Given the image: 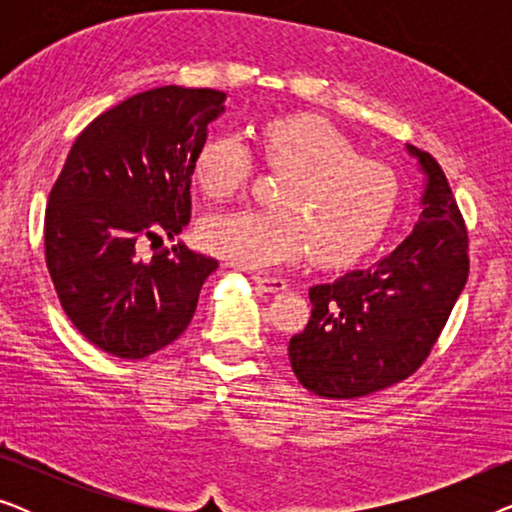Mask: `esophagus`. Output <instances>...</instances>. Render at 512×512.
<instances>
[{"instance_id":"34e87169","label":"esophagus","mask_w":512,"mask_h":512,"mask_svg":"<svg viewBox=\"0 0 512 512\" xmlns=\"http://www.w3.org/2000/svg\"><path fill=\"white\" fill-rule=\"evenodd\" d=\"M254 282L258 289L268 291V293H279L286 289V282L282 277H275V275H254Z\"/></svg>"}]
</instances>
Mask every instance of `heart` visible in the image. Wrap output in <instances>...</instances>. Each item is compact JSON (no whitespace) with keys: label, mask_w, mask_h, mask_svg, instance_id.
<instances>
[{"label":"heart","mask_w":512,"mask_h":512,"mask_svg":"<svg viewBox=\"0 0 512 512\" xmlns=\"http://www.w3.org/2000/svg\"><path fill=\"white\" fill-rule=\"evenodd\" d=\"M258 156L286 172L272 209L209 214L200 242L244 268H275L312 251L319 265H347L366 256L394 219L401 181L382 160L359 156L342 132L317 116H282L263 123ZM191 172L212 200L240 193L254 156L240 135H214L195 151Z\"/></svg>","instance_id":"b5f03b06"}]
</instances>
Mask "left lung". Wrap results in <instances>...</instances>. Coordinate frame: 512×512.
Returning a JSON list of instances; mask_svg holds the SVG:
<instances>
[{"instance_id":"left-lung-1","label":"left lung","mask_w":512,"mask_h":512,"mask_svg":"<svg viewBox=\"0 0 512 512\" xmlns=\"http://www.w3.org/2000/svg\"><path fill=\"white\" fill-rule=\"evenodd\" d=\"M426 174L422 214L387 258L310 289L312 317L289 340L298 382L324 398H359L426 361L468 279L464 216L431 153L408 144Z\"/></svg>"}]
</instances>
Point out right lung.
Listing matches in <instances>:
<instances>
[{
  "mask_svg": "<svg viewBox=\"0 0 512 512\" xmlns=\"http://www.w3.org/2000/svg\"><path fill=\"white\" fill-rule=\"evenodd\" d=\"M226 93L163 86L104 111L51 188L46 265L62 310L102 352L144 359L191 324L216 258L186 244L139 258L191 221V163Z\"/></svg>",
  "mask_w": 512,
  "mask_h": 512,
  "instance_id": "1",
  "label": "right lung"
}]
</instances>
